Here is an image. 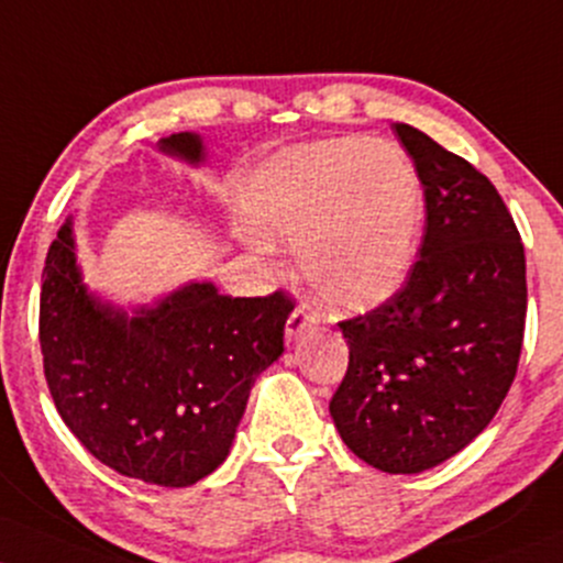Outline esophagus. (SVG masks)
<instances>
[{"label":"esophagus","mask_w":563,"mask_h":563,"mask_svg":"<svg viewBox=\"0 0 563 563\" xmlns=\"http://www.w3.org/2000/svg\"><path fill=\"white\" fill-rule=\"evenodd\" d=\"M314 322L317 320L309 314L307 309L296 307L294 311H290V317H288V322H286V338H288V341H296V338H299L303 330L314 328Z\"/></svg>","instance_id":"obj_1"}]
</instances>
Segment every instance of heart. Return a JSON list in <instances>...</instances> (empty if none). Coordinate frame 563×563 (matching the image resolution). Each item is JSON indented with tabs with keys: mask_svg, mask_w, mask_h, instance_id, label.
<instances>
[{
	"mask_svg": "<svg viewBox=\"0 0 563 563\" xmlns=\"http://www.w3.org/2000/svg\"><path fill=\"white\" fill-rule=\"evenodd\" d=\"M243 220L264 241L299 243L303 280L324 307H383L415 264L424 191L401 146L341 135L275 154L249 178Z\"/></svg>",
	"mask_w": 563,
	"mask_h": 563,
	"instance_id": "heart-1",
	"label": "heart"
}]
</instances>
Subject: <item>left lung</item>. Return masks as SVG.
<instances>
[{"instance_id": "1", "label": "left lung", "mask_w": 563, "mask_h": 563, "mask_svg": "<svg viewBox=\"0 0 563 563\" xmlns=\"http://www.w3.org/2000/svg\"><path fill=\"white\" fill-rule=\"evenodd\" d=\"M424 188V235L404 288L338 322L349 369L330 401L343 443L390 475H417L470 445L519 367L525 246L483 173L396 123Z\"/></svg>"}]
</instances>
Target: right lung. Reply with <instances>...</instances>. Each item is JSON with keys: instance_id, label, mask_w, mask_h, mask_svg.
Masks as SVG:
<instances>
[{"instance_id": "obj_1", "label": "right lung", "mask_w": 563, "mask_h": 563, "mask_svg": "<svg viewBox=\"0 0 563 563\" xmlns=\"http://www.w3.org/2000/svg\"><path fill=\"white\" fill-rule=\"evenodd\" d=\"M159 148L205 159L196 133ZM38 307L44 375L63 422L88 453L125 477L186 487L225 462L256 375L283 354L294 299H254L188 283L128 317L80 280L73 220L46 254Z\"/></svg>"}]
</instances>
